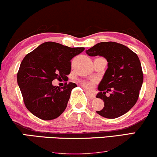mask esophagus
Returning a JSON list of instances; mask_svg holds the SVG:
<instances>
[{
    "label": "esophagus",
    "mask_w": 157,
    "mask_h": 157,
    "mask_svg": "<svg viewBox=\"0 0 157 157\" xmlns=\"http://www.w3.org/2000/svg\"><path fill=\"white\" fill-rule=\"evenodd\" d=\"M86 94L88 95V96L90 97L91 98H94L95 97H96V94H95L94 93H92V92H86Z\"/></svg>",
    "instance_id": "obj_1"
}]
</instances>
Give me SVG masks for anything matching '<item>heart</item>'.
I'll use <instances>...</instances> for the list:
<instances>
[{
  "mask_svg": "<svg viewBox=\"0 0 157 157\" xmlns=\"http://www.w3.org/2000/svg\"><path fill=\"white\" fill-rule=\"evenodd\" d=\"M95 83L93 81H85L82 82V85L85 88H86L87 90H91L94 87Z\"/></svg>",
  "mask_w": 157,
  "mask_h": 157,
  "instance_id": "heart-1",
  "label": "heart"
}]
</instances>
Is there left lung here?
<instances>
[{
	"label": "left lung",
	"mask_w": 157,
	"mask_h": 157,
	"mask_svg": "<svg viewBox=\"0 0 157 157\" xmlns=\"http://www.w3.org/2000/svg\"><path fill=\"white\" fill-rule=\"evenodd\" d=\"M85 52L90 56L104 57L108 62L96 96L104 101V106L96 111L97 114L108 119L124 114L137 102L144 81L138 55L125 45L115 42L98 43ZM109 92L111 93L107 96Z\"/></svg>",
	"instance_id": "1"
}]
</instances>
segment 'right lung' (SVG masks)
Returning <instances> with one entry per match:
<instances>
[{"instance_id": "obj_1", "label": "right lung", "mask_w": 157, "mask_h": 157, "mask_svg": "<svg viewBox=\"0 0 157 157\" xmlns=\"http://www.w3.org/2000/svg\"><path fill=\"white\" fill-rule=\"evenodd\" d=\"M84 49L45 42L26 55L18 72L17 83L25 106L32 114L41 120H51L64 112L71 91L77 85L66 82L60 88L53 85L52 81L67 78L71 59Z\"/></svg>"}]
</instances>
